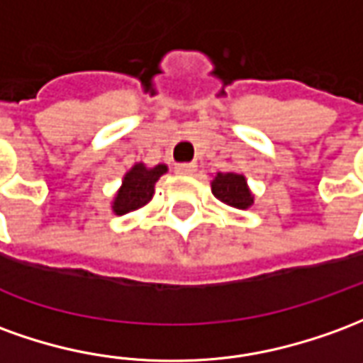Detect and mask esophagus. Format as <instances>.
<instances>
[{
    "label": "esophagus",
    "instance_id": "esophagus-1",
    "mask_svg": "<svg viewBox=\"0 0 363 363\" xmlns=\"http://www.w3.org/2000/svg\"><path fill=\"white\" fill-rule=\"evenodd\" d=\"M194 171H196V164H194V163L174 164V173H177V174H192Z\"/></svg>",
    "mask_w": 363,
    "mask_h": 363
}]
</instances>
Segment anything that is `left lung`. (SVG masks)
<instances>
[{"label": "left lung", "instance_id": "left-lung-1", "mask_svg": "<svg viewBox=\"0 0 363 363\" xmlns=\"http://www.w3.org/2000/svg\"><path fill=\"white\" fill-rule=\"evenodd\" d=\"M212 194L228 206L245 210L253 204V194L243 174L218 173L212 181Z\"/></svg>", "mask_w": 363, "mask_h": 363}]
</instances>
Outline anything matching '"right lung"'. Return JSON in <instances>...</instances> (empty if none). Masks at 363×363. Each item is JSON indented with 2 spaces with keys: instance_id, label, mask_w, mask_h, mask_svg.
<instances>
[{
  "instance_id": "1",
  "label": "right lung",
  "mask_w": 363,
  "mask_h": 363,
  "mask_svg": "<svg viewBox=\"0 0 363 363\" xmlns=\"http://www.w3.org/2000/svg\"><path fill=\"white\" fill-rule=\"evenodd\" d=\"M164 173H167V164H157L153 169H149L143 163L133 164L121 181V189L118 190V194L113 199L111 210L118 216H121V214H128V212L145 206L147 202L153 199L155 182Z\"/></svg>"
}]
</instances>
